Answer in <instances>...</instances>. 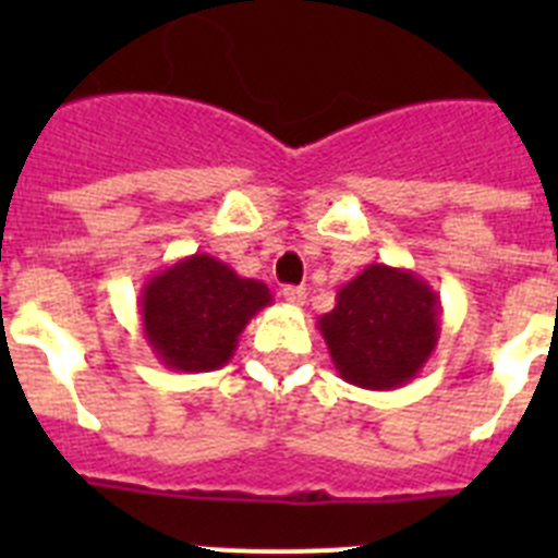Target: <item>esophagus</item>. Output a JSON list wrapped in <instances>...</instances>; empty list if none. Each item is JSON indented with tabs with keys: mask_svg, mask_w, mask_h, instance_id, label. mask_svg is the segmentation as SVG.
<instances>
[{
	"mask_svg": "<svg viewBox=\"0 0 558 558\" xmlns=\"http://www.w3.org/2000/svg\"><path fill=\"white\" fill-rule=\"evenodd\" d=\"M284 302L293 304V307H302L304 299H307V288H295V284H290V288L282 290Z\"/></svg>",
	"mask_w": 558,
	"mask_h": 558,
	"instance_id": "34e87169",
	"label": "esophagus"
}]
</instances>
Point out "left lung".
Listing matches in <instances>:
<instances>
[{"instance_id": "left-lung-1", "label": "left lung", "mask_w": 558, "mask_h": 558, "mask_svg": "<svg viewBox=\"0 0 558 558\" xmlns=\"http://www.w3.org/2000/svg\"><path fill=\"white\" fill-rule=\"evenodd\" d=\"M318 329L340 377L368 391H391L411 383L436 352L441 302L413 270L374 263L340 284Z\"/></svg>"}]
</instances>
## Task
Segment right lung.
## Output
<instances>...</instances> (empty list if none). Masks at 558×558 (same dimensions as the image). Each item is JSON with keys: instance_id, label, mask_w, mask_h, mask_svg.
Instances as JSON below:
<instances>
[{"instance_id": "1", "label": "right lung", "mask_w": 558, "mask_h": 558, "mask_svg": "<svg viewBox=\"0 0 558 558\" xmlns=\"http://www.w3.org/2000/svg\"><path fill=\"white\" fill-rule=\"evenodd\" d=\"M270 302L265 282L245 279L209 254H192L145 282L142 332L172 372H211L234 357L245 324Z\"/></svg>"}]
</instances>
